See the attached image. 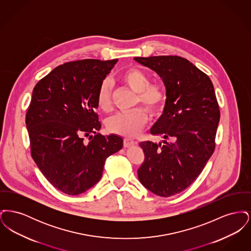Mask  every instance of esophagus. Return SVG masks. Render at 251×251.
Here are the masks:
<instances>
[{"mask_svg":"<svg viewBox=\"0 0 251 251\" xmlns=\"http://www.w3.org/2000/svg\"><path fill=\"white\" fill-rule=\"evenodd\" d=\"M133 145H134V141L131 139V138H125L124 139V147L129 148V147H131Z\"/></svg>","mask_w":251,"mask_h":251,"instance_id":"34e87169","label":"esophagus"}]
</instances>
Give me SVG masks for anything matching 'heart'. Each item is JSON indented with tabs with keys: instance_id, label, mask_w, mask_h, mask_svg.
Segmentation results:
<instances>
[{
	"instance_id": "1",
	"label": "heart",
	"mask_w": 251,
	"mask_h": 251,
	"mask_svg": "<svg viewBox=\"0 0 251 251\" xmlns=\"http://www.w3.org/2000/svg\"><path fill=\"white\" fill-rule=\"evenodd\" d=\"M122 83L137 93L136 102H140L151 113H155L164 105L166 92L159 84H150L149 75L141 70L132 68L120 76ZM97 104L101 111L107 112L112 104V84L105 79L97 92ZM147 113L143 108H135L131 112L118 113L107 120L108 130L125 136H133L142 130L147 122Z\"/></svg>"
}]
</instances>
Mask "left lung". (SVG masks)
Masks as SVG:
<instances>
[{"mask_svg":"<svg viewBox=\"0 0 251 251\" xmlns=\"http://www.w3.org/2000/svg\"><path fill=\"white\" fill-rule=\"evenodd\" d=\"M161 77L166 87L163 113L151 133L173 142H140L145 159L139 181L160 197L185 190L201 173L215 151L220 112L211 79L179 56L133 58Z\"/></svg>","mask_w":251,"mask_h":251,"instance_id":"8db88e82","label":"left lung"}]
</instances>
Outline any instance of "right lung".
<instances>
[{
  "instance_id": "1",
  "label": "right lung",
  "mask_w": 251,
  "mask_h": 251,
  "mask_svg": "<svg viewBox=\"0 0 251 251\" xmlns=\"http://www.w3.org/2000/svg\"><path fill=\"white\" fill-rule=\"evenodd\" d=\"M118 59H84L55 68L36 84L26 114L31 153L58 190L77 196L100 179L106 158L123 147L122 137L101 135L97 92ZM91 141L83 142V136Z\"/></svg>"
}]
</instances>
